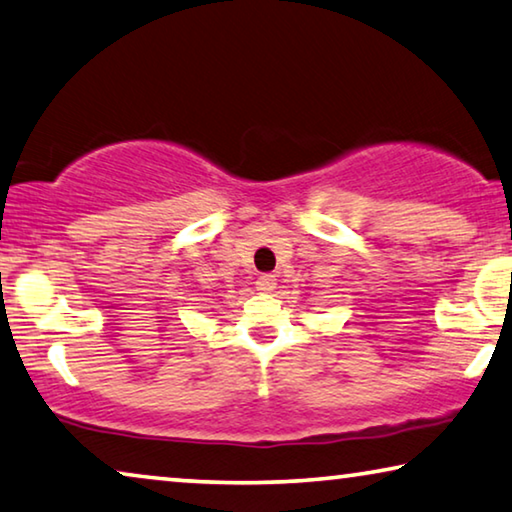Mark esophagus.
I'll list each match as a JSON object with an SVG mask.
<instances>
[{
    "label": "esophagus",
    "instance_id": "1",
    "mask_svg": "<svg viewBox=\"0 0 512 512\" xmlns=\"http://www.w3.org/2000/svg\"><path fill=\"white\" fill-rule=\"evenodd\" d=\"M276 287H278V278L271 276V273H264V276L257 278V289H259V292L271 294Z\"/></svg>",
    "mask_w": 512,
    "mask_h": 512
}]
</instances>
